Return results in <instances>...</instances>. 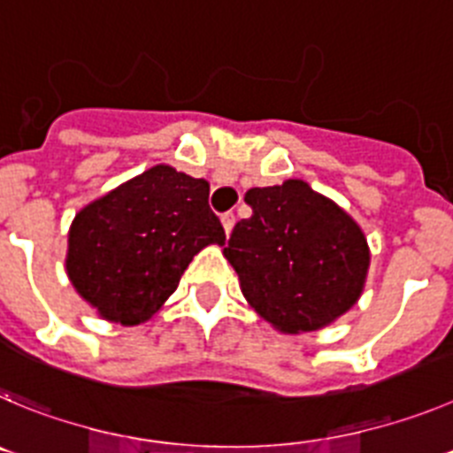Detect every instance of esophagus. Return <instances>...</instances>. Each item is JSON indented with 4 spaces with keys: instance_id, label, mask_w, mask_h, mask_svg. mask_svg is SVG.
<instances>
[{
    "instance_id": "obj_1",
    "label": "esophagus",
    "mask_w": 453,
    "mask_h": 453,
    "mask_svg": "<svg viewBox=\"0 0 453 453\" xmlns=\"http://www.w3.org/2000/svg\"><path fill=\"white\" fill-rule=\"evenodd\" d=\"M234 214H232V211H226V214H223L221 217V223H223V230H226V234H230L232 232V227H234Z\"/></svg>"
}]
</instances>
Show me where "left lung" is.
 <instances>
[{
    "label": "left lung",
    "mask_w": 453,
    "mask_h": 453,
    "mask_svg": "<svg viewBox=\"0 0 453 453\" xmlns=\"http://www.w3.org/2000/svg\"><path fill=\"white\" fill-rule=\"evenodd\" d=\"M223 255L255 311L288 334L313 332L364 291L370 252L361 227L307 182L248 189Z\"/></svg>",
    "instance_id": "1"
}]
</instances>
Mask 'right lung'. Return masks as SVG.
Returning <instances> with one entry per match:
<instances>
[{
    "label": "right lung",
    "instance_id": "obj_1",
    "mask_svg": "<svg viewBox=\"0 0 453 453\" xmlns=\"http://www.w3.org/2000/svg\"><path fill=\"white\" fill-rule=\"evenodd\" d=\"M210 185L157 165L89 203L69 230L67 273L112 323L140 325L178 288L196 252L226 243Z\"/></svg>",
    "mask_w": 453,
    "mask_h": 453
}]
</instances>
